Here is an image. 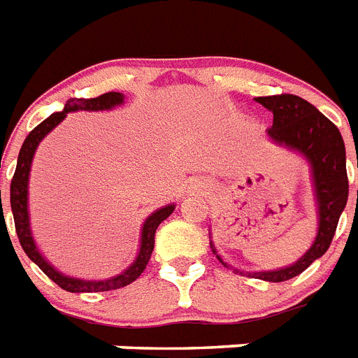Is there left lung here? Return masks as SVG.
<instances>
[{
  "mask_svg": "<svg viewBox=\"0 0 358 358\" xmlns=\"http://www.w3.org/2000/svg\"><path fill=\"white\" fill-rule=\"evenodd\" d=\"M257 101L273 114V125L268 129V136L275 144L301 153L308 161L313 171L314 196L318 203V234L310 250L292 266L273 271L248 273L262 281L281 282L307 270L314 260L324 255L333 242L340 214L345 208L348 194H350V182L345 171V145L338 127L325 118L314 105L299 96L279 94V96L257 98ZM210 248L216 253L213 242ZM216 257L222 264L227 266L218 253Z\"/></svg>",
  "mask_w": 358,
  "mask_h": 358,
  "instance_id": "left-lung-1",
  "label": "left lung"
}]
</instances>
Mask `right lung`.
Segmentation results:
<instances>
[{
	"label": "right lung",
	"instance_id": "obj_1",
	"mask_svg": "<svg viewBox=\"0 0 358 358\" xmlns=\"http://www.w3.org/2000/svg\"><path fill=\"white\" fill-rule=\"evenodd\" d=\"M124 103V94L120 92H107L101 94L98 98L83 99L73 98L68 99L62 108V113L51 114L50 118H45L42 124H38L27 134V138L24 140V145L20 150L18 164H16V171H14L13 181H10V208H13L14 216V227H16V234L22 248H24L25 255L33 260L34 264L38 266L40 270L44 271L45 275L50 277L51 281L57 282L62 290L68 292H107V290H116V288L127 287L133 281H136L140 273L145 270V266L150 262L151 251L155 245V231L157 227L164 222L171 213L176 205H166V207L159 208L153 214H150L145 218L144 225H142V234H140V250L138 255L134 259L133 264L124 270L120 275L105 279V281H85V279H76V277L62 275L61 271H57L53 266L40 255L38 248L34 244L33 234H31V224H29V205H27V187H29V171L31 162H33L34 151L38 148L45 134L53 131L57 125L61 124L66 118L68 113H76V110H108L114 108L116 105ZM0 205H1V192H0Z\"/></svg>",
	"mask_w": 358,
	"mask_h": 358
}]
</instances>
